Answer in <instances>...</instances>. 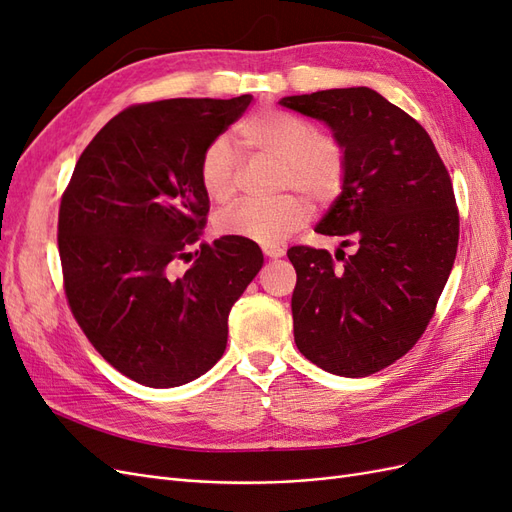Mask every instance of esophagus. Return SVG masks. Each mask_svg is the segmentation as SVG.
<instances>
[{"label": "esophagus", "instance_id": "obj_1", "mask_svg": "<svg viewBox=\"0 0 512 512\" xmlns=\"http://www.w3.org/2000/svg\"><path fill=\"white\" fill-rule=\"evenodd\" d=\"M262 252H265L267 258H282L286 254L282 245H262Z\"/></svg>", "mask_w": 512, "mask_h": 512}]
</instances>
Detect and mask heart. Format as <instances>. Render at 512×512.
<instances>
[{
	"instance_id": "b5f03b06",
	"label": "heart",
	"mask_w": 512,
	"mask_h": 512,
	"mask_svg": "<svg viewBox=\"0 0 512 512\" xmlns=\"http://www.w3.org/2000/svg\"><path fill=\"white\" fill-rule=\"evenodd\" d=\"M239 143L252 153L277 158L280 190H299L318 203L331 200L342 190L346 175V151L333 132L316 128L305 117L267 108L237 126ZM200 185L215 203H226L237 192L239 160L226 136L205 147L198 166ZM312 207L301 194H286L273 203L247 200L224 211L218 232L226 237L275 245L307 224Z\"/></svg>"
}]
</instances>
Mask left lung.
<instances>
[{
	"label": "left lung",
	"instance_id": "1",
	"mask_svg": "<svg viewBox=\"0 0 512 512\" xmlns=\"http://www.w3.org/2000/svg\"><path fill=\"white\" fill-rule=\"evenodd\" d=\"M282 106L327 123L346 151L342 194L316 232L356 245L335 265L294 245V342L335 376L363 378L401 359L436 312L459 241L448 170L425 128L369 87L288 96Z\"/></svg>",
	"mask_w": 512,
	"mask_h": 512
}]
</instances>
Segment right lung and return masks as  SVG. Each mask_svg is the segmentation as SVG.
I'll return each instance as SVG.
<instances>
[{
	"mask_svg": "<svg viewBox=\"0 0 512 512\" xmlns=\"http://www.w3.org/2000/svg\"><path fill=\"white\" fill-rule=\"evenodd\" d=\"M252 96L134 104L94 136L61 196L57 243L72 314L130 380L170 389L222 359L230 307L262 267L254 241L200 243L207 224L198 166Z\"/></svg>",
	"mask_w": 512,
	"mask_h": 512,
	"instance_id": "obj_1",
	"label": "right lung"
}]
</instances>
